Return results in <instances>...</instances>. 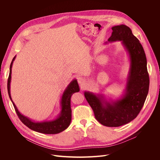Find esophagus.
<instances>
[{
    "label": "esophagus",
    "mask_w": 160,
    "mask_h": 160,
    "mask_svg": "<svg viewBox=\"0 0 160 160\" xmlns=\"http://www.w3.org/2000/svg\"><path fill=\"white\" fill-rule=\"evenodd\" d=\"M78 82L82 87H83L85 85V84L86 83V80L85 78H83L82 77H79V78H78Z\"/></svg>",
    "instance_id": "1"
}]
</instances>
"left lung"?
I'll return each mask as SVG.
<instances>
[{
	"label": "left lung",
	"instance_id": "left-lung-1",
	"mask_svg": "<svg viewBox=\"0 0 160 160\" xmlns=\"http://www.w3.org/2000/svg\"><path fill=\"white\" fill-rule=\"evenodd\" d=\"M112 30L108 42L121 41L130 57V67L125 94L111 102L107 101L102 94L85 91L84 95L101 124L117 127L130 122L139 115L148 94L149 78L144 49L130 28L120 25L112 27Z\"/></svg>",
	"mask_w": 160,
	"mask_h": 160
}]
</instances>
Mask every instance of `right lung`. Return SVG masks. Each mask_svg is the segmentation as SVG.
<instances>
[{
    "label": "right lung",
    "mask_w": 160,
    "mask_h": 160,
    "mask_svg": "<svg viewBox=\"0 0 160 160\" xmlns=\"http://www.w3.org/2000/svg\"><path fill=\"white\" fill-rule=\"evenodd\" d=\"M16 56L12 59L10 65V72L8 80V91L10 99L11 100L17 115L22 123L32 130L45 133V134H56L64 131L69 127L72 120V109H71V97L75 93L79 92L80 88L77 80H73L68 85L62 94L61 106V111L59 117L52 121L35 122L27 117L21 115L18 110L16 105L13 102L10 92V83L11 79L12 66Z\"/></svg>",
    "instance_id": "add662e5"
}]
</instances>
